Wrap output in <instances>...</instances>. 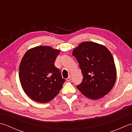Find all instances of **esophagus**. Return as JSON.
Masks as SVG:
<instances>
[{
	"label": "esophagus",
	"instance_id": "1",
	"mask_svg": "<svg viewBox=\"0 0 132 132\" xmlns=\"http://www.w3.org/2000/svg\"><path fill=\"white\" fill-rule=\"evenodd\" d=\"M71 76L69 75V76L68 77V78L67 79V80L68 81H71Z\"/></svg>",
	"mask_w": 132,
	"mask_h": 132
}]
</instances>
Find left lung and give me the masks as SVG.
Segmentation results:
<instances>
[{"mask_svg": "<svg viewBox=\"0 0 132 132\" xmlns=\"http://www.w3.org/2000/svg\"><path fill=\"white\" fill-rule=\"evenodd\" d=\"M79 64L83 79L77 85L88 98L97 100L108 93L116 79L113 57L103 45L92 42H82L73 51Z\"/></svg>", "mask_w": 132, "mask_h": 132, "instance_id": "8db88e82", "label": "left lung"}]
</instances>
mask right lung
I'll use <instances>...</instances> for the list:
<instances>
[{"mask_svg": "<svg viewBox=\"0 0 132 132\" xmlns=\"http://www.w3.org/2000/svg\"><path fill=\"white\" fill-rule=\"evenodd\" d=\"M60 51L49 46L29 50L19 66V79L24 92L40 103L51 101L58 95L65 79L54 63Z\"/></svg>", "mask_w": 132, "mask_h": 132, "instance_id": "1", "label": "right lung"}]
</instances>
